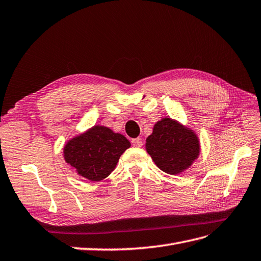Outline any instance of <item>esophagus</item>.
I'll return each instance as SVG.
<instances>
[{
    "label": "esophagus",
    "instance_id": "1",
    "mask_svg": "<svg viewBox=\"0 0 261 261\" xmlns=\"http://www.w3.org/2000/svg\"><path fill=\"white\" fill-rule=\"evenodd\" d=\"M131 143L133 147H142V139L141 138H136V139H132L131 140Z\"/></svg>",
    "mask_w": 261,
    "mask_h": 261
}]
</instances>
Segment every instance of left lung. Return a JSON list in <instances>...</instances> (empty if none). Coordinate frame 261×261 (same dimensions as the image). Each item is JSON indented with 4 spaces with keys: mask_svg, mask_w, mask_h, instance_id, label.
I'll return each mask as SVG.
<instances>
[{
    "mask_svg": "<svg viewBox=\"0 0 261 261\" xmlns=\"http://www.w3.org/2000/svg\"><path fill=\"white\" fill-rule=\"evenodd\" d=\"M145 148L158 168L169 174L182 172L199 155L195 132L169 118L154 124Z\"/></svg>",
    "mask_w": 261,
    "mask_h": 261,
    "instance_id": "8db88e82",
    "label": "left lung"
}]
</instances>
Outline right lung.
Segmentation results:
<instances>
[{
    "label": "right lung",
    "instance_id": "1",
    "mask_svg": "<svg viewBox=\"0 0 261 261\" xmlns=\"http://www.w3.org/2000/svg\"><path fill=\"white\" fill-rule=\"evenodd\" d=\"M130 145L124 136L94 125L65 144L64 159L82 177L100 181L114 170L121 154Z\"/></svg>",
    "mask_w": 261,
    "mask_h": 261
}]
</instances>
